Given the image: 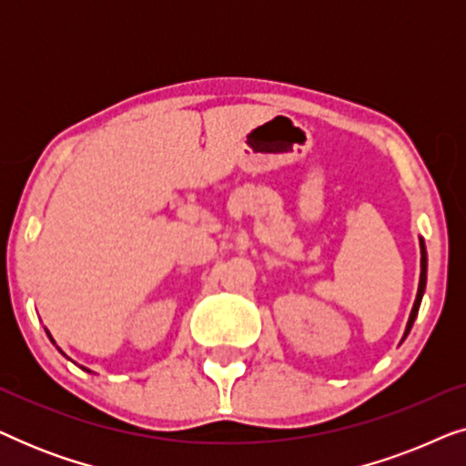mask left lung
<instances>
[{"instance_id":"left-lung-1","label":"left lung","mask_w":466,"mask_h":466,"mask_svg":"<svg viewBox=\"0 0 466 466\" xmlns=\"http://www.w3.org/2000/svg\"><path fill=\"white\" fill-rule=\"evenodd\" d=\"M420 254H422V258H420V284H418V295H416V301H413L410 320H407L403 339H405L407 335H410V330H411V327H413V320H416V316H418L420 303H422L424 289H426V265H429V258H426V246H424V239H422V238H420Z\"/></svg>"}]
</instances>
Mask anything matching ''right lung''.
Wrapping results in <instances>:
<instances>
[{"instance_id":"obj_1","label":"right lung","mask_w":466,"mask_h":466,"mask_svg":"<svg viewBox=\"0 0 466 466\" xmlns=\"http://www.w3.org/2000/svg\"><path fill=\"white\" fill-rule=\"evenodd\" d=\"M50 341H53V337H50ZM55 343V341H53ZM59 352H61V350H59ZM63 354V352H61ZM63 356H66V354H63ZM82 369H85V367H82ZM85 371H88V369H85ZM88 373H91V371H88Z\"/></svg>"}]
</instances>
